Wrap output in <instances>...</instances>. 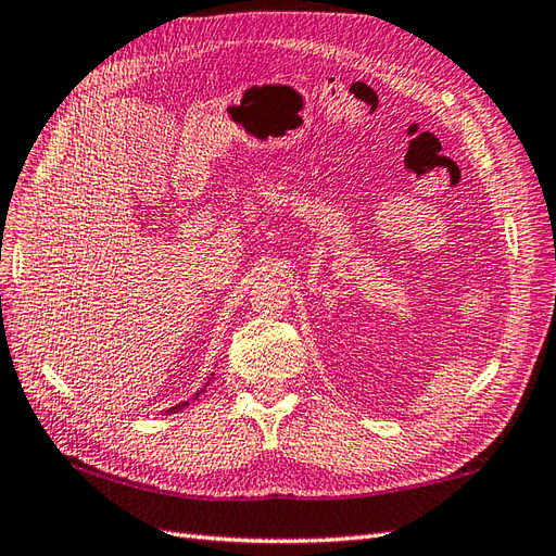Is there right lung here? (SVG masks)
<instances>
[{"label": "right lung", "instance_id": "add662e5", "mask_svg": "<svg viewBox=\"0 0 556 556\" xmlns=\"http://www.w3.org/2000/svg\"><path fill=\"white\" fill-rule=\"evenodd\" d=\"M205 386H208V383H205ZM205 391V389H203ZM201 393H197V397H199ZM189 403H179V405H175V407H170V409H167V415H175V412H179V409H185Z\"/></svg>", "mask_w": 556, "mask_h": 556}]
</instances>
